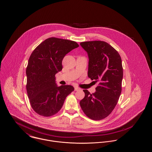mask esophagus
Here are the masks:
<instances>
[{
  "instance_id": "1",
  "label": "esophagus",
  "mask_w": 152,
  "mask_h": 152,
  "mask_svg": "<svg viewBox=\"0 0 152 152\" xmlns=\"http://www.w3.org/2000/svg\"><path fill=\"white\" fill-rule=\"evenodd\" d=\"M80 90H81V89H80V88H79V87H75V91H80Z\"/></svg>"
}]
</instances>
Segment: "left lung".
<instances>
[{
	"instance_id": "8db88e82",
	"label": "left lung",
	"mask_w": 152,
	"mask_h": 152,
	"mask_svg": "<svg viewBox=\"0 0 152 152\" xmlns=\"http://www.w3.org/2000/svg\"><path fill=\"white\" fill-rule=\"evenodd\" d=\"M80 45L88 55V76L99 83L94 94L83 90L85 97L80 101V105L89 118L101 120L112 113L121 93V58L118 52L105 42H84Z\"/></svg>"
}]
</instances>
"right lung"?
I'll list each match as a JSON object with an SVG mask.
<instances>
[{
    "instance_id": "obj_1",
    "label": "right lung",
    "mask_w": 152,
    "mask_h": 152,
    "mask_svg": "<svg viewBox=\"0 0 152 152\" xmlns=\"http://www.w3.org/2000/svg\"><path fill=\"white\" fill-rule=\"evenodd\" d=\"M79 46L74 41L50 37L32 52L26 68V89L31 106L38 115L56 114L66 96L74 91L72 86L58 87L55 75L62 70L66 54Z\"/></svg>"
}]
</instances>
